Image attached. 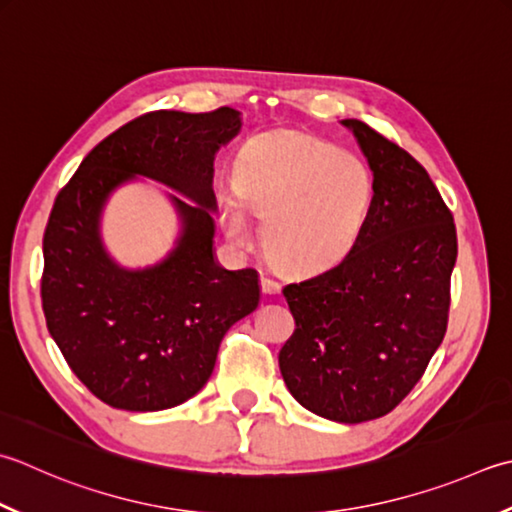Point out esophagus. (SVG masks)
I'll return each mask as SVG.
<instances>
[{
  "label": "esophagus",
  "instance_id": "obj_1",
  "mask_svg": "<svg viewBox=\"0 0 512 512\" xmlns=\"http://www.w3.org/2000/svg\"><path fill=\"white\" fill-rule=\"evenodd\" d=\"M259 284H262V290H264L266 295H275V293H279V290H282V284H279L277 279L268 277V275H262V279H259Z\"/></svg>",
  "mask_w": 512,
  "mask_h": 512
}]
</instances>
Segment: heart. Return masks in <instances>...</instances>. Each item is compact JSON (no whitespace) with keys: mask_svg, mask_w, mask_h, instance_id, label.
<instances>
[{"mask_svg":"<svg viewBox=\"0 0 512 512\" xmlns=\"http://www.w3.org/2000/svg\"><path fill=\"white\" fill-rule=\"evenodd\" d=\"M235 182L239 195L219 199L226 237L248 248L255 239L250 213L264 219L270 262L290 273L342 262L375 204V175L362 157L297 130L250 139L237 157Z\"/></svg>","mask_w":512,"mask_h":512,"instance_id":"b5f03b06","label":"heart"}]
</instances>
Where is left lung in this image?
Returning a JSON list of instances; mask_svg holds the SVG:
<instances>
[{
    "instance_id": "left-lung-1",
    "label": "left lung",
    "mask_w": 512,
    "mask_h": 512,
    "mask_svg": "<svg viewBox=\"0 0 512 512\" xmlns=\"http://www.w3.org/2000/svg\"><path fill=\"white\" fill-rule=\"evenodd\" d=\"M342 124L373 170L375 204L342 262L284 288L295 333L279 370L310 413L359 424L402 402L442 344L457 230L413 155L359 119Z\"/></svg>"
}]
</instances>
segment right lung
<instances>
[{
    "instance_id": "1",
    "label": "right lung",
    "mask_w": 512,
    "mask_h": 512,
    "mask_svg": "<svg viewBox=\"0 0 512 512\" xmlns=\"http://www.w3.org/2000/svg\"><path fill=\"white\" fill-rule=\"evenodd\" d=\"M239 128L228 106L153 110L99 142L59 190L44 233L46 326L79 382L108 406L184 404L213 375L226 330L259 304L257 270H226L213 253V162ZM135 174L196 202L171 196L183 230L148 269L119 267L98 233L109 193Z\"/></svg>"
}]
</instances>
